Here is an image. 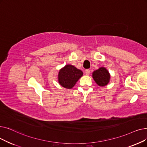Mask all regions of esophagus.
<instances>
[{
    "label": "esophagus",
    "mask_w": 147,
    "mask_h": 147,
    "mask_svg": "<svg viewBox=\"0 0 147 147\" xmlns=\"http://www.w3.org/2000/svg\"><path fill=\"white\" fill-rule=\"evenodd\" d=\"M85 74L86 76H88L90 74V69H86L85 70Z\"/></svg>",
    "instance_id": "34e87169"
}]
</instances>
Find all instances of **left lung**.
Masks as SVG:
<instances>
[{
  "mask_svg": "<svg viewBox=\"0 0 147 147\" xmlns=\"http://www.w3.org/2000/svg\"><path fill=\"white\" fill-rule=\"evenodd\" d=\"M92 78L100 86H106L110 82L111 75L108 70L103 67H100L92 73Z\"/></svg>",
  "mask_w": 147,
  "mask_h": 147,
  "instance_id": "8db88e82",
  "label": "left lung"
}]
</instances>
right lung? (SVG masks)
<instances>
[{"label":"right lung","mask_w":147,"mask_h":147,"mask_svg":"<svg viewBox=\"0 0 147 147\" xmlns=\"http://www.w3.org/2000/svg\"><path fill=\"white\" fill-rule=\"evenodd\" d=\"M83 76V72L76 67L67 64L59 69L58 75L59 84L66 89H71Z\"/></svg>","instance_id":"obj_1"}]
</instances>
